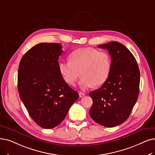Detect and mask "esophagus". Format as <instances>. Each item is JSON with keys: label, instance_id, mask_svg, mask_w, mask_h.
<instances>
[{"label": "esophagus", "instance_id": "34e87169", "mask_svg": "<svg viewBox=\"0 0 155 155\" xmlns=\"http://www.w3.org/2000/svg\"><path fill=\"white\" fill-rule=\"evenodd\" d=\"M85 96V94L84 93V92H79V96L80 97H83V96Z\"/></svg>", "mask_w": 155, "mask_h": 155}]
</instances>
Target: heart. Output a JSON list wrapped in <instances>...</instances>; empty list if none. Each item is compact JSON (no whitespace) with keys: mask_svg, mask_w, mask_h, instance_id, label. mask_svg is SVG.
I'll use <instances>...</instances> for the list:
<instances>
[{"mask_svg":"<svg viewBox=\"0 0 155 155\" xmlns=\"http://www.w3.org/2000/svg\"><path fill=\"white\" fill-rule=\"evenodd\" d=\"M70 61L59 63L58 68L64 81L75 84L79 77V85L83 90L103 84L109 76L111 67V56L106 51L91 48H80L69 55Z\"/></svg>","mask_w":155,"mask_h":155,"instance_id":"obj_1","label":"heart"}]
</instances>
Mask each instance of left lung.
Returning <instances> with one entry per match:
<instances>
[{
  "label": "left lung",
  "instance_id": "8db88e82",
  "mask_svg": "<svg viewBox=\"0 0 155 155\" xmlns=\"http://www.w3.org/2000/svg\"><path fill=\"white\" fill-rule=\"evenodd\" d=\"M111 58L109 76L98 89L89 93L93 103L91 117L106 127H116L129 118L139 96L140 71L136 58L118 42L99 45Z\"/></svg>",
  "mask_w": 155,
  "mask_h": 155
}]
</instances>
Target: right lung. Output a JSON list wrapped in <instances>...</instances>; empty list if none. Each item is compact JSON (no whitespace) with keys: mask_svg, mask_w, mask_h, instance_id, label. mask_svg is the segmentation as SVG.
I'll return each mask as SVG.
<instances>
[{"mask_svg":"<svg viewBox=\"0 0 155 155\" xmlns=\"http://www.w3.org/2000/svg\"><path fill=\"white\" fill-rule=\"evenodd\" d=\"M58 43H40L26 52L20 61L18 89L30 116L40 127L52 129L61 124L78 93L60 74Z\"/></svg>","mask_w":155,"mask_h":155,"instance_id":"1","label":"right lung"}]
</instances>
